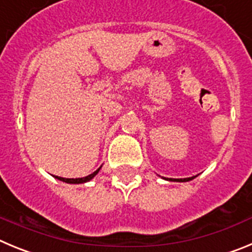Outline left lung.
<instances>
[{"label":"left lung","instance_id":"1","mask_svg":"<svg viewBox=\"0 0 252 252\" xmlns=\"http://www.w3.org/2000/svg\"><path fill=\"white\" fill-rule=\"evenodd\" d=\"M195 177H190V178H183V179H168V180H170V182H189V180H192V179H194Z\"/></svg>","mask_w":252,"mask_h":252}]
</instances>
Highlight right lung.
<instances>
[{"mask_svg": "<svg viewBox=\"0 0 252 252\" xmlns=\"http://www.w3.org/2000/svg\"><path fill=\"white\" fill-rule=\"evenodd\" d=\"M99 169H101V168H98V169H97V170L94 171V173H92V174H90V175H87V177H84V178H75V179H74V178L57 177V175H54V177L57 178V179L62 180V182H65V183H69V184H81V183H86V182H90L91 179H93V178H94L95 175L98 174Z\"/></svg>", "mask_w": 252, "mask_h": 252, "instance_id": "right-lung-1", "label": "right lung"}]
</instances>
